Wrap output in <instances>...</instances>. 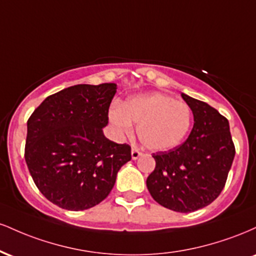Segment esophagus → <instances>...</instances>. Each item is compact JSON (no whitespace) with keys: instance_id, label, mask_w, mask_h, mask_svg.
<instances>
[{"instance_id":"34e87169","label":"esophagus","mask_w":256,"mask_h":256,"mask_svg":"<svg viewBox=\"0 0 256 256\" xmlns=\"http://www.w3.org/2000/svg\"><path fill=\"white\" fill-rule=\"evenodd\" d=\"M131 156H132V158H134V160H137L138 158L142 156V152H140L138 150V149H136V148H132V150H131Z\"/></svg>"}]
</instances>
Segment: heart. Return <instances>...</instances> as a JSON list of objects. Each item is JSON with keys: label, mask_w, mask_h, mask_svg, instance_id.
I'll use <instances>...</instances> for the list:
<instances>
[{"label": "heart", "mask_w": 256, "mask_h": 256, "mask_svg": "<svg viewBox=\"0 0 256 256\" xmlns=\"http://www.w3.org/2000/svg\"><path fill=\"white\" fill-rule=\"evenodd\" d=\"M112 124L122 134H131L132 122L142 144L152 150H168L180 144L189 134L192 112L185 102L165 94L132 98L110 110Z\"/></svg>", "instance_id": "obj_1"}]
</instances>
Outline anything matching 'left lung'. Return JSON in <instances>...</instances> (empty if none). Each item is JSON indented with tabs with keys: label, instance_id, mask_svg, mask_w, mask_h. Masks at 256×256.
I'll list each match as a JSON object with an SVG mask.
<instances>
[{
	"label": "left lung",
	"instance_id": "8db88e82",
	"mask_svg": "<svg viewBox=\"0 0 256 256\" xmlns=\"http://www.w3.org/2000/svg\"><path fill=\"white\" fill-rule=\"evenodd\" d=\"M192 108L194 128L183 144L152 154L155 168L146 188L158 204L190 213L210 204L224 189L234 161L228 119L206 102L182 94Z\"/></svg>",
	"mask_w": 256,
	"mask_h": 256
}]
</instances>
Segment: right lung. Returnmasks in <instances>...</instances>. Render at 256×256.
Wrapping results in <instances>:
<instances>
[{"label": "right lung", "instance_id": "1", "mask_svg": "<svg viewBox=\"0 0 256 256\" xmlns=\"http://www.w3.org/2000/svg\"><path fill=\"white\" fill-rule=\"evenodd\" d=\"M116 84H78L48 96L28 120L25 161L52 204L89 210L110 195L131 146L104 137Z\"/></svg>", "mask_w": 256, "mask_h": 256}]
</instances>
